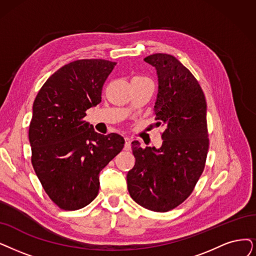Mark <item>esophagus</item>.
I'll use <instances>...</instances> for the list:
<instances>
[{"mask_svg":"<svg viewBox=\"0 0 256 256\" xmlns=\"http://www.w3.org/2000/svg\"><path fill=\"white\" fill-rule=\"evenodd\" d=\"M130 144H131V138H128V136H126V138H125V147H124V150H126V151L130 150V149H131Z\"/></svg>","mask_w":256,"mask_h":256,"instance_id":"34e87169","label":"esophagus"}]
</instances>
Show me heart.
Returning <instances> with one entry per match:
<instances>
[{"label":"heart","instance_id":"heart-1","mask_svg":"<svg viewBox=\"0 0 256 256\" xmlns=\"http://www.w3.org/2000/svg\"><path fill=\"white\" fill-rule=\"evenodd\" d=\"M138 78H144V76H138Z\"/></svg>","mask_w":256,"mask_h":256}]
</instances>
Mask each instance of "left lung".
Segmentation results:
<instances>
[{"mask_svg": "<svg viewBox=\"0 0 256 256\" xmlns=\"http://www.w3.org/2000/svg\"><path fill=\"white\" fill-rule=\"evenodd\" d=\"M144 60L156 69L158 94L153 111L156 124L166 127L160 149L132 142L136 164L127 185L140 206L167 212L189 198L205 168L207 103L198 80L176 58L154 54Z\"/></svg>", "mask_w": 256, "mask_h": 256, "instance_id": "left-lung-1", "label": "left lung"}]
</instances>
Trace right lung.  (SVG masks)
I'll list each match as a JSON object with an SVG mask.
<instances>
[{
  "label": "right lung",
  "instance_id": "1",
  "mask_svg": "<svg viewBox=\"0 0 256 256\" xmlns=\"http://www.w3.org/2000/svg\"><path fill=\"white\" fill-rule=\"evenodd\" d=\"M116 63L100 58L60 67L40 89L29 125L32 162L49 198L63 210H78L98 193V173L124 148L118 134L96 132L84 120L102 100Z\"/></svg>",
  "mask_w": 256,
  "mask_h": 256
}]
</instances>
